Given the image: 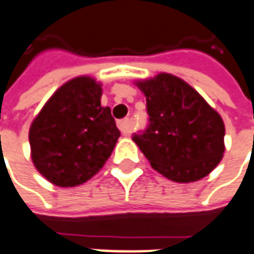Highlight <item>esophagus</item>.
<instances>
[{
  "instance_id": "obj_1",
  "label": "esophagus",
  "mask_w": 254,
  "mask_h": 254,
  "mask_svg": "<svg viewBox=\"0 0 254 254\" xmlns=\"http://www.w3.org/2000/svg\"><path fill=\"white\" fill-rule=\"evenodd\" d=\"M118 127H120V130L124 134H129L130 133V129H132V127H130V121L127 120V118L118 121Z\"/></svg>"
}]
</instances>
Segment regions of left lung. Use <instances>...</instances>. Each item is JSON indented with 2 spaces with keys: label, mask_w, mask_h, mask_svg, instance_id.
I'll list each match as a JSON object with an SVG mask.
<instances>
[{
  "label": "left lung",
  "mask_w": 254,
  "mask_h": 254,
  "mask_svg": "<svg viewBox=\"0 0 254 254\" xmlns=\"http://www.w3.org/2000/svg\"><path fill=\"white\" fill-rule=\"evenodd\" d=\"M136 84L146 96L149 125L132 139L150 165L184 184L208 175L225 150L220 114L192 86L170 73Z\"/></svg>",
  "instance_id": "left-lung-1"
}]
</instances>
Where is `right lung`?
<instances>
[{"label":"right lung","mask_w":254,"mask_h":254,"mask_svg":"<svg viewBox=\"0 0 254 254\" xmlns=\"http://www.w3.org/2000/svg\"><path fill=\"white\" fill-rule=\"evenodd\" d=\"M101 84L79 76L62 84L32 122L29 141L34 167L51 184L82 185L104 167L121 132Z\"/></svg>","instance_id":"right-lung-1"}]
</instances>
